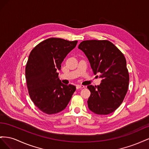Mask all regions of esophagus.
Listing matches in <instances>:
<instances>
[{
  "mask_svg": "<svg viewBox=\"0 0 149 149\" xmlns=\"http://www.w3.org/2000/svg\"><path fill=\"white\" fill-rule=\"evenodd\" d=\"M84 88V86L83 85H76V89H82Z\"/></svg>",
  "mask_w": 149,
  "mask_h": 149,
  "instance_id": "esophagus-1",
  "label": "esophagus"
}]
</instances>
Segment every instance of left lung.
<instances>
[{
	"instance_id": "left-lung-1",
	"label": "left lung",
	"mask_w": 149,
	"mask_h": 149,
	"mask_svg": "<svg viewBox=\"0 0 149 149\" xmlns=\"http://www.w3.org/2000/svg\"><path fill=\"white\" fill-rule=\"evenodd\" d=\"M78 48L88 58L94 74L98 73L102 79L100 85L88 86L91 91L88 100L89 110L100 115L112 113L123 102L129 87V75L124 55L107 40H86Z\"/></svg>"
}]
</instances>
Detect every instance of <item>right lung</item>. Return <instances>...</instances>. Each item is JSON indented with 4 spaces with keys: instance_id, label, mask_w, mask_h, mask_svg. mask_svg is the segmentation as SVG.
Here are the masks:
<instances>
[{
    "instance_id": "obj_1",
    "label": "right lung",
    "mask_w": 149,
    "mask_h": 149,
    "mask_svg": "<svg viewBox=\"0 0 149 149\" xmlns=\"http://www.w3.org/2000/svg\"><path fill=\"white\" fill-rule=\"evenodd\" d=\"M78 41L50 38L40 43L30 53L25 68V77L31 101L48 114L64 110L76 87L63 84L58 71L65 58Z\"/></svg>"
}]
</instances>
